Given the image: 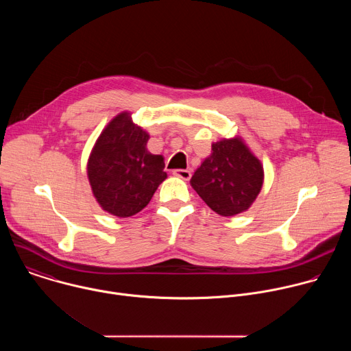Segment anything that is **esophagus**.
Masks as SVG:
<instances>
[{
	"instance_id": "34e87169",
	"label": "esophagus",
	"mask_w": 351,
	"mask_h": 351,
	"mask_svg": "<svg viewBox=\"0 0 351 351\" xmlns=\"http://www.w3.org/2000/svg\"><path fill=\"white\" fill-rule=\"evenodd\" d=\"M173 175L183 179V180H189L191 178V172L187 171V169H175Z\"/></svg>"
}]
</instances>
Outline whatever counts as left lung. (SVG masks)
Masks as SVG:
<instances>
[{"label":"left lung","mask_w":351,"mask_h":351,"mask_svg":"<svg viewBox=\"0 0 351 351\" xmlns=\"http://www.w3.org/2000/svg\"><path fill=\"white\" fill-rule=\"evenodd\" d=\"M264 182L260 160L240 137L213 144V153L190 179L203 202L222 217H233L250 208Z\"/></svg>","instance_id":"8db88e82"}]
</instances>
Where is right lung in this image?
Returning <instances> with one entry per match:
<instances>
[{
  "mask_svg": "<svg viewBox=\"0 0 351 351\" xmlns=\"http://www.w3.org/2000/svg\"><path fill=\"white\" fill-rule=\"evenodd\" d=\"M148 138L128 112L115 117L97 138L87 175L104 211L119 218L140 213L165 180L164 157L147 152Z\"/></svg>",
  "mask_w": 351,
  "mask_h": 351,
  "instance_id": "right-lung-1",
  "label": "right lung"
}]
</instances>
